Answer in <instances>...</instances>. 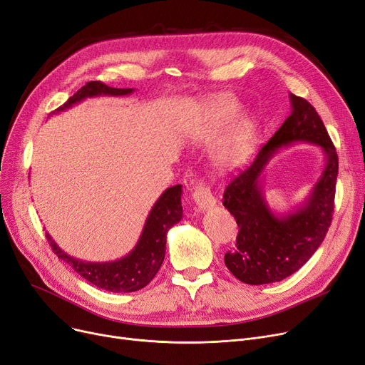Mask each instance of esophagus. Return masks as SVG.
<instances>
[{"label":"esophagus","instance_id":"esophagus-1","mask_svg":"<svg viewBox=\"0 0 365 365\" xmlns=\"http://www.w3.org/2000/svg\"><path fill=\"white\" fill-rule=\"evenodd\" d=\"M192 197H194V201H195L197 207L200 210L209 209V207H212V205L216 204V198L213 197L212 191L202 182H197L195 183L194 191H192Z\"/></svg>","mask_w":365,"mask_h":365}]
</instances>
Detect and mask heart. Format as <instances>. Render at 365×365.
I'll list each match as a JSON object with an SVG mask.
<instances>
[{
	"label": "heart",
	"instance_id": "b5f03b06",
	"mask_svg": "<svg viewBox=\"0 0 365 365\" xmlns=\"http://www.w3.org/2000/svg\"><path fill=\"white\" fill-rule=\"evenodd\" d=\"M239 112V103L230 97H216L201 110L198 141L204 146L216 145L226 126ZM255 138V123L247 118L235 119L215 152V165L222 171H235L243 167L252 152Z\"/></svg>",
	"mask_w": 365,
	"mask_h": 365
}]
</instances>
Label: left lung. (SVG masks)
I'll list each match as a JSON object with an SVG mask.
<instances>
[{"label": "left lung", "instance_id": "obj_1", "mask_svg": "<svg viewBox=\"0 0 365 365\" xmlns=\"http://www.w3.org/2000/svg\"><path fill=\"white\" fill-rule=\"evenodd\" d=\"M292 112L258 152L255 161L230 182L224 205L234 216L239 234L225 253L228 270L243 283L265 284L298 272L324 242L334 212L339 156L314 107L289 93ZM298 140L323 148L327 163L307 202L292 214L276 217L263 200L259 176L272 153Z\"/></svg>", "mask_w": 365, "mask_h": 365}]
</instances>
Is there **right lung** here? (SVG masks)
Instances as JSON below:
<instances>
[{
  "label": "right lung",
  "instance_id": "add662e5",
  "mask_svg": "<svg viewBox=\"0 0 365 365\" xmlns=\"http://www.w3.org/2000/svg\"><path fill=\"white\" fill-rule=\"evenodd\" d=\"M131 92V88L119 89L110 88L100 81L88 82L73 97H70L66 104L58 107L56 112H62V110L81 103L88 97H97V95H128ZM180 197L182 185L165 189V192L153 204L135 247L128 255L113 262H85L76 259L67 255L64 250H61V247L47 232L46 239L49 240V245L58 258L66 261L70 267H73L76 273L81 274L97 288L110 292H134L145 288L155 277L158 270H160L165 257L167 232L182 219L183 209Z\"/></svg>",
  "mask_w": 365,
  "mask_h": 365
}]
</instances>
